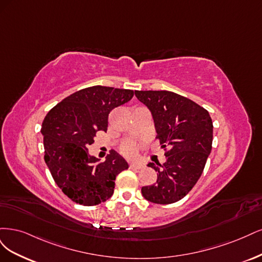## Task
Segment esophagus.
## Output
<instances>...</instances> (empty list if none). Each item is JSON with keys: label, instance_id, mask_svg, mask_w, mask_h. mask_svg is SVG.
Listing matches in <instances>:
<instances>
[{"label": "esophagus", "instance_id": "obj_1", "mask_svg": "<svg viewBox=\"0 0 262 262\" xmlns=\"http://www.w3.org/2000/svg\"><path fill=\"white\" fill-rule=\"evenodd\" d=\"M130 168H135V170H140V168L143 167V165L141 163H136V162H132L129 164Z\"/></svg>", "mask_w": 262, "mask_h": 262}]
</instances>
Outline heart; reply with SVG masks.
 Masks as SVG:
<instances>
[{"mask_svg":"<svg viewBox=\"0 0 262 262\" xmlns=\"http://www.w3.org/2000/svg\"><path fill=\"white\" fill-rule=\"evenodd\" d=\"M122 152L126 156H134L137 152V145L134 141H127L122 146Z\"/></svg>","mask_w":262,"mask_h":262,"instance_id":"1","label":"heart"}]
</instances>
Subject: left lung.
<instances>
[{
	"label": "left lung",
	"mask_w": 262,
	"mask_h": 262,
	"mask_svg": "<svg viewBox=\"0 0 262 262\" xmlns=\"http://www.w3.org/2000/svg\"><path fill=\"white\" fill-rule=\"evenodd\" d=\"M135 96L149 108L157 138L166 150L163 164L148 163L158 180L141 193L154 204H173L187 195L204 171L212 149V120L206 108L172 91L137 90Z\"/></svg>",
	"instance_id": "left-lung-1"
}]
</instances>
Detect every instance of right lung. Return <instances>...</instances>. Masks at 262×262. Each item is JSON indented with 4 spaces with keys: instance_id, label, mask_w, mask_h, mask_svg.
<instances>
[{
    "instance_id": "obj_1",
    "label": "right lung",
    "mask_w": 262,
    "mask_h": 262,
    "mask_svg": "<svg viewBox=\"0 0 262 262\" xmlns=\"http://www.w3.org/2000/svg\"><path fill=\"white\" fill-rule=\"evenodd\" d=\"M133 96L129 89L92 86L63 99L45 117V161L57 186L76 204L96 206L111 198L116 176L128 168L115 150L100 162L88 147L98 130L106 132L110 112Z\"/></svg>"
}]
</instances>
